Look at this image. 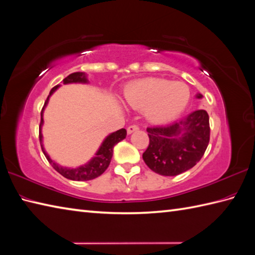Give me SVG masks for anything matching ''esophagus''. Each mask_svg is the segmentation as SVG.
Listing matches in <instances>:
<instances>
[{"label": "esophagus", "mask_w": 255, "mask_h": 255, "mask_svg": "<svg viewBox=\"0 0 255 255\" xmlns=\"http://www.w3.org/2000/svg\"><path fill=\"white\" fill-rule=\"evenodd\" d=\"M137 130H139V127L137 125H131L127 128V132H128V134H130L134 131H137Z\"/></svg>", "instance_id": "esophagus-1"}]
</instances>
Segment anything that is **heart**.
<instances>
[{
  "label": "heart",
  "instance_id": "heart-1",
  "mask_svg": "<svg viewBox=\"0 0 255 255\" xmlns=\"http://www.w3.org/2000/svg\"><path fill=\"white\" fill-rule=\"evenodd\" d=\"M190 91L182 82L161 78H146L130 85L124 93V101L130 109L143 111L154 124L176 120L187 108Z\"/></svg>",
  "mask_w": 255,
  "mask_h": 255
}]
</instances>
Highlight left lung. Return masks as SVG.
I'll return each instance as SVG.
<instances>
[{
    "label": "left lung",
    "instance_id": "1",
    "mask_svg": "<svg viewBox=\"0 0 255 255\" xmlns=\"http://www.w3.org/2000/svg\"><path fill=\"white\" fill-rule=\"evenodd\" d=\"M197 99H202L198 93ZM150 144L143 153V161L154 173L177 176L192 168L203 156L210 141L209 114L194 111L167 126L146 129Z\"/></svg>",
    "mask_w": 255,
    "mask_h": 255
}]
</instances>
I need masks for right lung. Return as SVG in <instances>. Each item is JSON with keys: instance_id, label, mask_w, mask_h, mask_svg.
I'll list each match as a JSON object with an SVG mask.
<instances>
[{"instance_id": "add662e5", "label": "right lung", "mask_w": 255, "mask_h": 255, "mask_svg": "<svg viewBox=\"0 0 255 255\" xmlns=\"http://www.w3.org/2000/svg\"><path fill=\"white\" fill-rule=\"evenodd\" d=\"M89 80L87 78V74L85 73H73L69 76H67L66 78L63 79V84L64 85H68V84H88ZM61 86L57 85L50 91L49 97H47L44 106L42 111H41V123H40V132H39V138H40V143L41 147H42V151L44 153V155L46 157L47 161L52 165L53 168H54L56 171H58L62 176H64L65 178L70 179V180H77V181H85V180H91L97 178V177L102 175L106 168L109 167V165L111 163L112 156H113V149L115 144H117L118 142H121L126 138L127 131L126 129H120L115 132H112L106 137L102 144L100 145L99 150L97 151L94 156L86 163L85 165H81V166H78L76 168H70V167H63L61 165H58L54 161H52L51 157L47 154L44 146H43V135H42V125H43V112L45 106L49 103V99L54 93L58 88Z\"/></svg>"}]
</instances>
